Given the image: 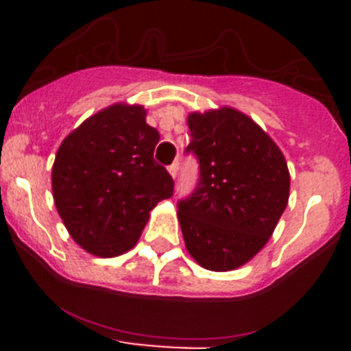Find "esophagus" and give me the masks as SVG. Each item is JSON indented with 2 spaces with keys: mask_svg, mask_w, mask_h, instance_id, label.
Here are the masks:
<instances>
[{
  "mask_svg": "<svg viewBox=\"0 0 351 351\" xmlns=\"http://www.w3.org/2000/svg\"><path fill=\"white\" fill-rule=\"evenodd\" d=\"M178 170H179V163H178V161H173L172 165H169V172H170V176H172L173 179L178 178Z\"/></svg>",
  "mask_w": 351,
  "mask_h": 351,
  "instance_id": "esophagus-1",
  "label": "esophagus"
}]
</instances>
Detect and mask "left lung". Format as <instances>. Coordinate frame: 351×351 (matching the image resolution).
I'll return each instance as SVG.
<instances>
[{"mask_svg": "<svg viewBox=\"0 0 351 351\" xmlns=\"http://www.w3.org/2000/svg\"><path fill=\"white\" fill-rule=\"evenodd\" d=\"M197 188L178 202L190 255L209 271L241 267L265 246L288 202L290 176L278 145L234 108L188 117Z\"/></svg>", "mask_w": 351, "mask_h": 351, "instance_id": "1", "label": "left lung"}]
</instances>
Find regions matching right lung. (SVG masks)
<instances>
[{
  "label": "right lung",
  "mask_w": 351,
  "mask_h": 351,
  "mask_svg": "<svg viewBox=\"0 0 351 351\" xmlns=\"http://www.w3.org/2000/svg\"><path fill=\"white\" fill-rule=\"evenodd\" d=\"M160 141L138 105H112L71 132L56 154L52 193L71 239L96 256L135 246L149 210L173 195V179L153 158Z\"/></svg>",
  "instance_id": "obj_1"
}]
</instances>
